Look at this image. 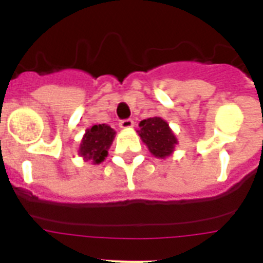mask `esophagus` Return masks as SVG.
Listing matches in <instances>:
<instances>
[{"instance_id": "esophagus-1", "label": "esophagus", "mask_w": 263, "mask_h": 263, "mask_svg": "<svg viewBox=\"0 0 263 263\" xmlns=\"http://www.w3.org/2000/svg\"><path fill=\"white\" fill-rule=\"evenodd\" d=\"M134 126V121L127 118V120L120 121V127L121 129H132Z\"/></svg>"}]
</instances>
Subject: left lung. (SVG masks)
Returning <instances> with one entry per match:
<instances>
[{
	"label": "left lung",
	"instance_id": "8db88e82",
	"mask_svg": "<svg viewBox=\"0 0 263 263\" xmlns=\"http://www.w3.org/2000/svg\"><path fill=\"white\" fill-rule=\"evenodd\" d=\"M138 134L155 158L164 159L174 153L178 139L168 124L160 117H152L139 122Z\"/></svg>",
	"mask_w": 263,
	"mask_h": 263
}]
</instances>
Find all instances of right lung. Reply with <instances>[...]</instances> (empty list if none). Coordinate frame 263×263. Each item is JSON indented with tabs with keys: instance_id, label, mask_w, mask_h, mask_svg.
<instances>
[{
	"instance_id": "1",
	"label": "right lung",
	"mask_w": 263,
	"mask_h": 263,
	"mask_svg": "<svg viewBox=\"0 0 263 263\" xmlns=\"http://www.w3.org/2000/svg\"><path fill=\"white\" fill-rule=\"evenodd\" d=\"M115 136L116 132L108 125H93L87 129L81 139L79 155L84 158V160H90L93 164L101 163L108 155V150Z\"/></svg>"
}]
</instances>
